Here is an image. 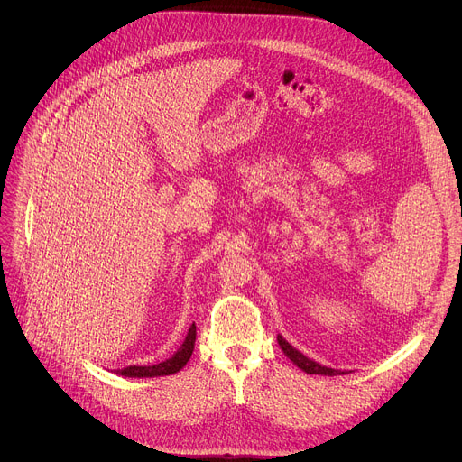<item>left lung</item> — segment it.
I'll return each mask as SVG.
<instances>
[{
	"label": "left lung",
	"instance_id": "left-lung-1",
	"mask_svg": "<svg viewBox=\"0 0 462 462\" xmlns=\"http://www.w3.org/2000/svg\"><path fill=\"white\" fill-rule=\"evenodd\" d=\"M278 344L280 347L283 349V353L300 367L303 369L305 373L309 374H323V376H337V374H344V371H337V369H331V367H325V365H319L316 364L314 360L307 358L305 355H301L298 349H294L287 340H283L282 337H278Z\"/></svg>",
	"mask_w": 462,
	"mask_h": 462
}]
</instances>
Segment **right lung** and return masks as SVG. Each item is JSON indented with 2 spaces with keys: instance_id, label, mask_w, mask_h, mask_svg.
Here are the masks:
<instances>
[{
  "instance_id": "obj_1",
  "label": "right lung",
  "mask_w": 462,
  "mask_h": 462,
  "mask_svg": "<svg viewBox=\"0 0 462 462\" xmlns=\"http://www.w3.org/2000/svg\"><path fill=\"white\" fill-rule=\"evenodd\" d=\"M195 335H197L195 333V323H191L184 344L180 346V349L171 358H168L166 362L155 364V365H129L125 369H118V374L134 376V378H144V376H164V374H173V373L180 371L186 365V362L189 360L191 353H193Z\"/></svg>"
}]
</instances>
